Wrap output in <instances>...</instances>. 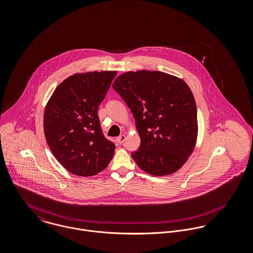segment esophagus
I'll return each instance as SVG.
<instances>
[{
	"label": "esophagus",
	"mask_w": 253,
	"mask_h": 253,
	"mask_svg": "<svg viewBox=\"0 0 253 253\" xmlns=\"http://www.w3.org/2000/svg\"><path fill=\"white\" fill-rule=\"evenodd\" d=\"M125 140H126V135H125V134H122V135H120V136L117 138V142H118L119 144H123Z\"/></svg>",
	"instance_id": "1"
}]
</instances>
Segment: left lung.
Masks as SVG:
<instances>
[{
	"mask_svg": "<svg viewBox=\"0 0 253 253\" xmlns=\"http://www.w3.org/2000/svg\"><path fill=\"white\" fill-rule=\"evenodd\" d=\"M135 119L139 149L131 153L145 172H176L193 153L198 137L197 106L188 84L175 76L140 70L124 73L113 83Z\"/></svg>",
	"mask_w": 253,
	"mask_h": 253,
	"instance_id": "obj_1",
	"label": "left lung"
}]
</instances>
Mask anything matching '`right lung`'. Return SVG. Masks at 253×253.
Masks as SVG:
<instances>
[{
	"label": "right lung",
	"mask_w": 253,
	"mask_h": 253,
	"mask_svg": "<svg viewBox=\"0 0 253 253\" xmlns=\"http://www.w3.org/2000/svg\"><path fill=\"white\" fill-rule=\"evenodd\" d=\"M117 71L75 74L53 91L43 114L47 145L60 165L78 176L105 169L116 146L103 135L98 106Z\"/></svg>",
	"instance_id": "right-lung-1"
}]
</instances>
